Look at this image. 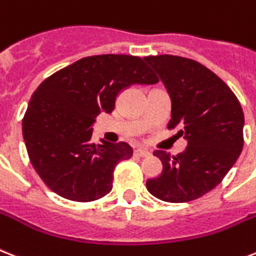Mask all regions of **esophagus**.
Masks as SVG:
<instances>
[{"mask_svg":"<svg viewBox=\"0 0 256 256\" xmlns=\"http://www.w3.org/2000/svg\"><path fill=\"white\" fill-rule=\"evenodd\" d=\"M134 155H136V156L139 158H146L150 155V151H147V150L144 148H138L134 151Z\"/></svg>","mask_w":256,"mask_h":256,"instance_id":"obj_1","label":"esophagus"}]
</instances>
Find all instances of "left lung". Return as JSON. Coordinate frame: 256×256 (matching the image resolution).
<instances>
[{"label": "left lung", "instance_id": "1", "mask_svg": "<svg viewBox=\"0 0 256 256\" xmlns=\"http://www.w3.org/2000/svg\"><path fill=\"white\" fill-rule=\"evenodd\" d=\"M171 98L168 128H180L186 147L176 156L156 150L163 170L147 190L166 202H186L210 192L234 166L243 147L244 116L240 101L210 70L174 55L144 58Z\"/></svg>", "mask_w": 256, "mask_h": 256}]
</instances>
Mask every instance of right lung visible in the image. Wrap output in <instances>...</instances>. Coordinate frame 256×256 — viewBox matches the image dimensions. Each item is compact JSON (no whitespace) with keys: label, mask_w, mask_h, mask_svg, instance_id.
<instances>
[{"label":"right lung","mask_w":256,"mask_h":256,"mask_svg":"<svg viewBox=\"0 0 256 256\" xmlns=\"http://www.w3.org/2000/svg\"><path fill=\"white\" fill-rule=\"evenodd\" d=\"M143 59L132 55L84 58L46 78L31 96L22 122L27 154L44 184L59 196L89 202L113 188L114 167L132 156L128 143L92 140L100 113L134 84H156Z\"/></svg>","instance_id":"obj_1"}]
</instances>
